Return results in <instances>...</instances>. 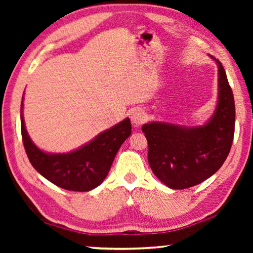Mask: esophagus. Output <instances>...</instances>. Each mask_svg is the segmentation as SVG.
Returning <instances> with one entry per match:
<instances>
[{
	"label": "esophagus",
	"mask_w": 253,
	"mask_h": 253,
	"mask_svg": "<svg viewBox=\"0 0 253 253\" xmlns=\"http://www.w3.org/2000/svg\"><path fill=\"white\" fill-rule=\"evenodd\" d=\"M130 119L132 125L135 127H138L139 125H142L145 122V119H146V114H145L142 109H134L130 113Z\"/></svg>",
	"instance_id": "obj_1"
}]
</instances>
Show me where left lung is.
Instances as JSON below:
<instances>
[{
  "instance_id": "8db88e82",
  "label": "left lung",
  "mask_w": 253,
  "mask_h": 253,
  "mask_svg": "<svg viewBox=\"0 0 253 253\" xmlns=\"http://www.w3.org/2000/svg\"><path fill=\"white\" fill-rule=\"evenodd\" d=\"M217 65L215 110L203 125L181 126L166 122L144 124L148 163L155 176L173 190L202 183L223 165L232 145L234 98L222 63Z\"/></svg>"
}]
</instances>
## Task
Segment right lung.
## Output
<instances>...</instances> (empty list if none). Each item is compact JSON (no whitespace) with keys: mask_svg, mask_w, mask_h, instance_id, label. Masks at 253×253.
<instances>
[{"mask_svg":"<svg viewBox=\"0 0 253 253\" xmlns=\"http://www.w3.org/2000/svg\"><path fill=\"white\" fill-rule=\"evenodd\" d=\"M24 95V93H23ZM23 98L21 102V132L32 166L42 176L61 188L91 191L104 182L123 143L131 134L129 118L98 134L90 142L68 153H48L32 142L25 128Z\"/></svg>","mask_w":253,"mask_h":253,"instance_id":"1","label":"right lung"}]
</instances>
